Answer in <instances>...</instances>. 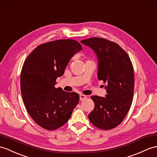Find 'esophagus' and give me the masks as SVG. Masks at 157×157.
I'll use <instances>...</instances> for the list:
<instances>
[{
    "mask_svg": "<svg viewBox=\"0 0 157 157\" xmlns=\"http://www.w3.org/2000/svg\"><path fill=\"white\" fill-rule=\"evenodd\" d=\"M86 98H87V96L86 95H83V94H80V95H79V100L82 101V100H85Z\"/></svg>",
    "mask_w": 157,
    "mask_h": 157,
    "instance_id": "34e87169",
    "label": "esophagus"
}]
</instances>
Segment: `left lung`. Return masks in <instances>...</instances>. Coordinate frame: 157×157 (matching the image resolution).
<instances>
[{
    "mask_svg": "<svg viewBox=\"0 0 157 157\" xmlns=\"http://www.w3.org/2000/svg\"><path fill=\"white\" fill-rule=\"evenodd\" d=\"M96 53L98 78L103 80L107 94L105 98L91 97L95 106L88 118L102 130L118 126L128 112L134 87V70L128 54L116 43L103 38L92 37L81 41Z\"/></svg>",
    "mask_w": 157,
    "mask_h": 157,
    "instance_id": "left-lung-1",
    "label": "left lung"
}]
</instances>
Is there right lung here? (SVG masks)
<instances>
[{
  "mask_svg": "<svg viewBox=\"0 0 157 157\" xmlns=\"http://www.w3.org/2000/svg\"><path fill=\"white\" fill-rule=\"evenodd\" d=\"M82 49L73 39L39 45L27 57L21 74V91L27 111L42 128L53 130L64 125L78 104L79 94L56 88L72 57Z\"/></svg>",
  "mask_w": 157,
  "mask_h": 157,
  "instance_id": "add662e5",
  "label": "right lung"
}]
</instances>
